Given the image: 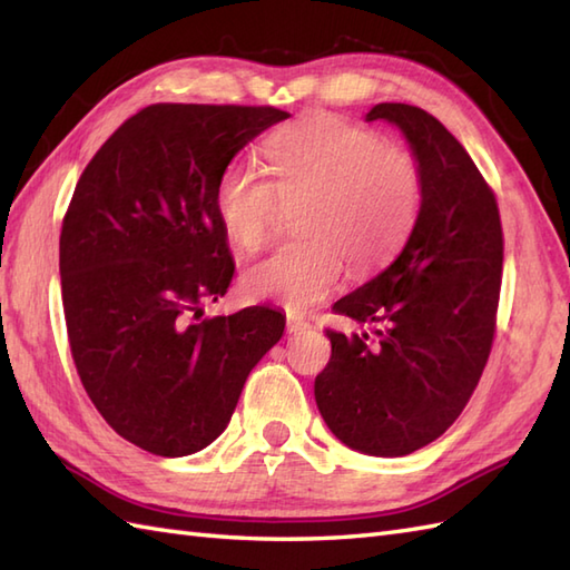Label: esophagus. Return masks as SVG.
Returning a JSON list of instances; mask_svg holds the SVG:
<instances>
[{"mask_svg": "<svg viewBox=\"0 0 570 570\" xmlns=\"http://www.w3.org/2000/svg\"><path fill=\"white\" fill-rule=\"evenodd\" d=\"M308 328H311V323L304 316H298V313H288V316H286V331L288 333H304Z\"/></svg>", "mask_w": 570, "mask_h": 570, "instance_id": "esophagus-1", "label": "esophagus"}]
</instances>
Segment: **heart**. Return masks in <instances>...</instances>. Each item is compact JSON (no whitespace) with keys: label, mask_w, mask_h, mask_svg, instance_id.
Instances as JSON below:
<instances>
[{"label":"heart","mask_w":570,"mask_h":570,"mask_svg":"<svg viewBox=\"0 0 570 570\" xmlns=\"http://www.w3.org/2000/svg\"><path fill=\"white\" fill-rule=\"evenodd\" d=\"M269 178L247 161L223 168L213 210L239 249H259L284 208H296L301 237L249 264L245 296L308 308L333 292L343 274L380 269L402 249L423 203L416 156L384 144L380 131L333 112H313L276 129L266 141Z\"/></svg>","instance_id":"b5f03b06"}]
</instances>
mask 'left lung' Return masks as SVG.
<instances>
[{
  "instance_id": "1",
  "label": "left lung",
  "mask_w": 570,
  "mask_h": 570,
  "mask_svg": "<svg viewBox=\"0 0 570 570\" xmlns=\"http://www.w3.org/2000/svg\"><path fill=\"white\" fill-rule=\"evenodd\" d=\"M367 119L404 131L423 203L402 254L333 306L374 337L325 328L331 362L313 390L345 445L396 458L443 435L475 392L498 328L504 237L494 190L439 119L404 102L374 105Z\"/></svg>"
}]
</instances>
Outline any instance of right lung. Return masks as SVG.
Segmentation results:
<instances>
[{
	"instance_id": "1",
	"label": "right lung",
	"mask_w": 570,
	"mask_h": 570,
	"mask_svg": "<svg viewBox=\"0 0 570 570\" xmlns=\"http://www.w3.org/2000/svg\"><path fill=\"white\" fill-rule=\"evenodd\" d=\"M286 117L269 105H149L72 193L60 229L70 355L95 409L141 451L180 458L210 445L284 333L269 306L193 318L235 274L213 210L217 178Z\"/></svg>"
}]
</instances>
